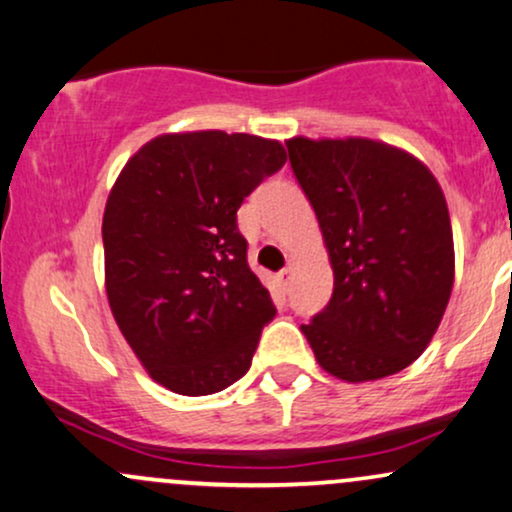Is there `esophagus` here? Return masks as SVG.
Segmentation results:
<instances>
[{
  "mask_svg": "<svg viewBox=\"0 0 512 512\" xmlns=\"http://www.w3.org/2000/svg\"><path fill=\"white\" fill-rule=\"evenodd\" d=\"M291 279H293V262L286 264V267L281 269L279 274H276V284L284 286V289H289V286H291Z\"/></svg>",
  "mask_w": 512,
  "mask_h": 512,
  "instance_id": "obj_1",
  "label": "esophagus"
}]
</instances>
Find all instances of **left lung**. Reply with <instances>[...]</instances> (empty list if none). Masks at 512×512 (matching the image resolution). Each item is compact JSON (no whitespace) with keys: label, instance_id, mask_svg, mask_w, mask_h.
<instances>
[{"label":"left lung","instance_id":"8db88e82","mask_svg":"<svg viewBox=\"0 0 512 512\" xmlns=\"http://www.w3.org/2000/svg\"><path fill=\"white\" fill-rule=\"evenodd\" d=\"M334 272L330 303L301 325L346 383L395 375L426 351L448 308L455 248L445 195L419 158L373 139L286 142Z\"/></svg>","mask_w":512,"mask_h":512}]
</instances>
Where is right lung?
Returning <instances> with one entry per match:
<instances>
[{
  "label": "right lung",
  "mask_w": 512,
  "mask_h": 512,
  "mask_svg": "<svg viewBox=\"0 0 512 512\" xmlns=\"http://www.w3.org/2000/svg\"><path fill=\"white\" fill-rule=\"evenodd\" d=\"M286 163L252 134H161L117 175L103 214L105 291L158 385L214 395L248 373L276 308L248 264L238 209Z\"/></svg>",
  "instance_id": "1"
}]
</instances>
